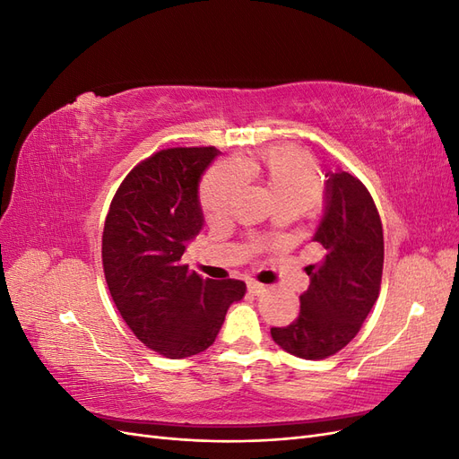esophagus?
<instances>
[{"mask_svg":"<svg viewBox=\"0 0 459 459\" xmlns=\"http://www.w3.org/2000/svg\"><path fill=\"white\" fill-rule=\"evenodd\" d=\"M247 289H248V293H253V295H260V293H264V285H260V283H256V281H248L247 283Z\"/></svg>","mask_w":459,"mask_h":459,"instance_id":"1","label":"esophagus"}]
</instances>
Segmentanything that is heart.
<instances>
[{
  "instance_id": "obj_1",
  "label": "heart",
  "mask_w": 459,
  "mask_h": 459,
  "mask_svg": "<svg viewBox=\"0 0 459 459\" xmlns=\"http://www.w3.org/2000/svg\"><path fill=\"white\" fill-rule=\"evenodd\" d=\"M241 171L258 178L281 208L304 212L322 199V174L308 152L297 147H273L251 162L239 166L224 162L206 174L201 186V204L208 218L226 214L231 199L243 186Z\"/></svg>"
}]
</instances>
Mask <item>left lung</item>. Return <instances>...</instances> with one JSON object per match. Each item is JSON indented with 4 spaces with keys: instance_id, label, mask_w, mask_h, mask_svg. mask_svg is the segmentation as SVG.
Wrapping results in <instances>:
<instances>
[{
    "instance_id": "1",
    "label": "left lung",
    "mask_w": 459,
    "mask_h": 459,
    "mask_svg": "<svg viewBox=\"0 0 459 459\" xmlns=\"http://www.w3.org/2000/svg\"><path fill=\"white\" fill-rule=\"evenodd\" d=\"M312 241L324 256L307 268L310 285L300 295L299 317L270 333L289 354L324 359L356 337L381 287V218L369 191L352 174L327 172L324 214Z\"/></svg>"
}]
</instances>
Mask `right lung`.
<instances>
[{
  "label": "right lung",
  "instance_id": "obj_1",
  "mask_svg": "<svg viewBox=\"0 0 459 459\" xmlns=\"http://www.w3.org/2000/svg\"><path fill=\"white\" fill-rule=\"evenodd\" d=\"M216 147H174L140 162L120 184L103 230L105 280L120 316L147 349L187 358L211 346L239 280H203L182 256L204 226L203 172Z\"/></svg>",
  "mask_w": 459,
  "mask_h": 459
}]
</instances>
